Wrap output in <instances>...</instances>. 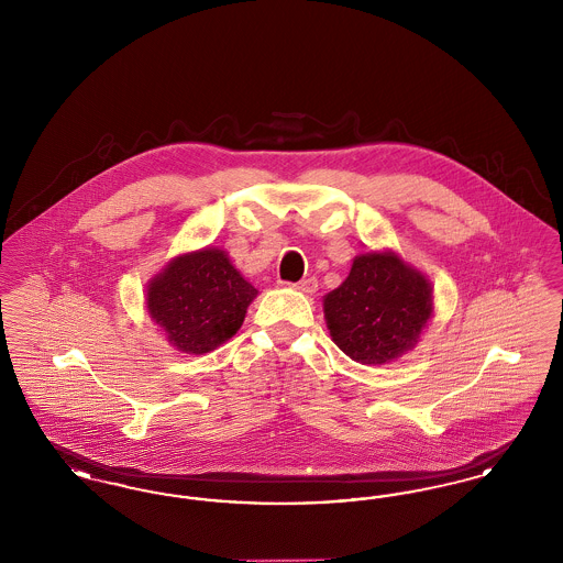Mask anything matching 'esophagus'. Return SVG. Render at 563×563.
I'll use <instances>...</instances> for the list:
<instances>
[{"label": "esophagus", "mask_w": 563, "mask_h": 563, "mask_svg": "<svg viewBox=\"0 0 563 563\" xmlns=\"http://www.w3.org/2000/svg\"><path fill=\"white\" fill-rule=\"evenodd\" d=\"M294 287L297 289V291H301V294L312 295L317 294V289H319V283H317V278H303V280L295 283Z\"/></svg>", "instance_id": "obj_1"}]
</instances>
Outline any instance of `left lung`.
<instances>
[{
  "mask_svg": "<svg viewBox=\"0 0 563 563\" xmlns=\"http://www.w3.org/2000/svg\"><path fill=\"white\" fill-rule=\"evenodd\" d=\"M424 272L393 249L358 253L346 280L322 297L331 340L361 365H386L416 349L434 312Z\"/></svg>",
  "mask_w": 563,
  "mask_h": 563,
  "instance_id": "8db88e82",
  "label": "left lung"
}]
</instances>
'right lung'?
<instances>
[{
  "instance_id": "obj_1",
  "label": "right lung",
  "mask_w": 563,
  "mask_h": 563,
  "mask_svg": "<svg viewBox=\"0 0 563 563\" xmlns=\"http://www.w3.org/2000/svg\"><path fill=\"white\" fill-rule=\"evenodd\" d=\"M257 294L223 249L205 246L173 257L150 278L145 308L173 349L207 354L236 335Z\"/></svg>"
}]
</instances>
